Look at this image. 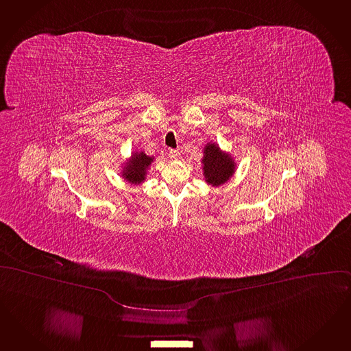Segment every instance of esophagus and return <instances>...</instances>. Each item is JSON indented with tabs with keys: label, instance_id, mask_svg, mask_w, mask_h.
Masks as SVG:
<instances>
[{
	"label": "esophagus",
	"instance_id": "esophagus-1",
	"mask_svg": "<svg viewBox=\"0 0 351 351\" xmlns=\"http://www.w3.org/2000/svg\"><path fill=\"white\" fill-rule=\"evenodd\" d=\"M169 156H170L171 160H173V161L180 158V153H179V151H176V149H170L169 151Z\"/></svg>",
	"mask_w": 351,
	"mask_h": 351
}]
</instances>
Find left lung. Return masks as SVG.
Listing matches in <instances>:
<instances>
[{
	"instance_id": "1",
	"label": "left lung",
	"mask_w": 351,
	"mask_h": 351,
	"mask_svg": "<svg viewBox=\"0 0 351 351\" xmlns=\"http://www.w3.org/2000/svg\"><path fill=\"white\" fill-rule=\"evenodd\" d=\"M203 175L212 186L225 184L235 172V162L232 157L221 151L216 143H208L203 152Z\"/></svg>"
}]
</instances>
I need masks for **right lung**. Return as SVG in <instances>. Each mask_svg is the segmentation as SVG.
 <instances>
[{
	"mask_svg": "<svg viewBox=\"0 0 351 351\" xmlns=\"http://www.w3.org/2000/svg\"><path fill=\"white\" fill-rule=\"evenodd\" d=\"M153 157L147 156L144 152H135L132 158L125 163L123 169V178L132 184H142L145 180L147 171L149 169Z\"/></svg>",
	"mask_w": 351,
	"mask_h": 351,
	"instance_id": "add662e5",
	"label": "right lung"
}]
</instances>
